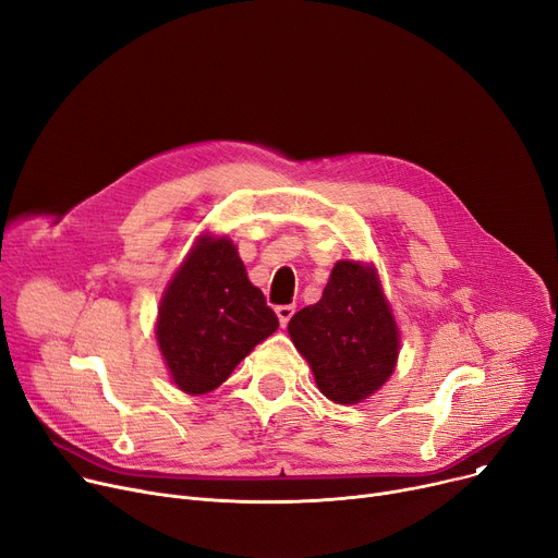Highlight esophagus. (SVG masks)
Listing matches in <instances>:
<instances>
[{"instance_id":"1","label":"esophagus","mask_w":558,"mask_h":558,"mask_svg":"<svg viewBox=\"0 0 558 558\" xmlns=\"http://www.w3.org/2000/svg\"><path fill=\"white\" fill-rule=\"evenodd\" d=\"M294 315V306L292 304H283V306H277V317H279V324L283 326H288V322H290V317Z\"/></svg>"}]
</instances>
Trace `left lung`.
<instances>
[{
    "mask_svg": "<svg viewBox=\"0 0 558 558\" xmlns=\"http://www.w3.org/2000/svg\"><path fill=\"white\" fill-rule=\"evenodd\" d=\"M288 333L322 395L342 405L372 397L399 357V329L376 270L355 260H338L322 300L294 313Z\"/></svg>",
    "mask_w": 558,
    "mask_h": 558,
    "instance_id": "1",
    "label": "left lung"
}]
</instances>
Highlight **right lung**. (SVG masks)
Returning <instances> with one entry per match:
<instances>
[{"label": "right lung", "mask_w": 558, "mask_h": 558, "mask_svg": "<svg viewBox=\"0 0 558 558\" xmlns=\"http://www.w3.org/2000/svg\"><path fill=\"white\" fill-rule=\"evenodd\" d=\"M277 326L234 243L201 236L163 292L155 333L173 383L207 395Z\"/></svg>", "instance_id": "obj_1"}]
</instances>
